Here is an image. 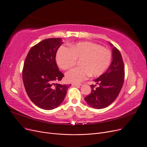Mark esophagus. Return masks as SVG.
Masks as SVG:
<instances>
[{
  "instance_id": "1",
  "label": "esophagus",
  "mask_w": 147,
  "mask_h": 147,
  "mask_svg": "<svg viewBox=\"0 0 147 147\" xmlns=\"http://www.w3.org/2000/svg\"><path fill=\"white\" fill-rule=\"evenodd\" d=\"M71 85L73 86H82V84H79V83H72Z\"/></svg>"
}]
</instances>
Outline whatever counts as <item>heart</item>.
I'll use <instances>...</instances> for the list:
<instances>
[{
    "instance_id": "heart-1",
    "label": "heart",
    "mask_w": 147,
    "mask_h": 147,
    "mask_svg": "<svg viewBox=\"0 0 147 147\" xmlns=\"http://www.w3.org/2000/svg\"><path fill=\"white\" fill-rule=\"evenodd\" d=\"M111 59L110 50L90 42H80L69 45V49L61 46L57 51L56 61L62 69L74 66L79 61V67L73 68L65 74L67 81L78 83L89 75L98 77L102 74Z\"/></svg>"
}]
</instances>
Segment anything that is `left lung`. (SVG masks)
Segmentation results:
<instances>
[{"instance_id":"8db88e82","label":"left lung","mask_w":147,"mask_h":147,"mask_svg":"<svg viewBox=\"0 0 147 147\" xmlns=\"http://www.w3.org/2000/svg\"><path fill=\"white\" fill-rule=\"evenodd\" d=\"M112 47L111 63L107 70L94 80L96 84L90 85V94L84 98L86 103L95 109H102L112 104L118 96L125 78V68L120 51Z\"/></svg>"}]
</instances>
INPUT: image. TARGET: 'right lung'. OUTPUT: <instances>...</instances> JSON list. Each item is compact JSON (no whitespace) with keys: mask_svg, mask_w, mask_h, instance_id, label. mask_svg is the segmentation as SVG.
Masks as SVG:
<instances>
[{"mask_svg":"<svg viewBox=\"0 0 147 147\" xmlns=\"http://www.w3.org/2000/svg\"><path fill=\"white\" fill-rule=\"evenodd\" d=\"M61 38H46L30 49L22 70V80L29 98L44 110L57 108L65 98L69 86L55 83L64 76L59 71L56 53ZM71 85V84H69Z\"/></svg>","mask_w":147,"mask_h":147,"instance_id":"right-lung-1","label":"right lung"}]
</instances>
